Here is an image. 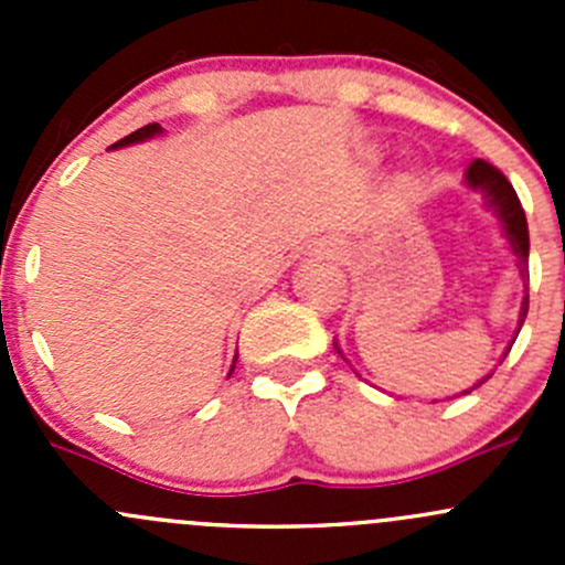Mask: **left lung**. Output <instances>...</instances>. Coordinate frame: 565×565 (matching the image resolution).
<instances>
[{"instance_id": "1", "label": "left lung", "mask_w": 565, "mask_h": 565, "mask_svg": "<svg viewBox=\"0 0 565 565\" xmlns=\"http://www.w3.org/2000/svg\"><path fill=\"white\" fill-rule=\"evenodd\" d=\"M467 185L476 188V191H481L487 207H492L494 213H498L505 237H509L511 248H514V254H516L520 273L522 276H527V254H530L527 221H525V210H522V204H520V199H516V191L511 188V182L505 180L498 169L489 167L487 161H476L470 169H467ZM527 303H530V298L525 295V300H522V311H520V328L527 317ZM516 333H520V330H516ZM487 380L489 377H483L481 383H487ZM478 385H472V388H478ZM470 391H465V393H470Z\"/></svg>"}]
</instances>
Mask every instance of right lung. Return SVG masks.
Segmentation results:
<instances>
[{
  "label": "right lung",
  "instance_id": "add662e5",
  "mask_svg": "<svg viewBox=\"0 0 565 565\" xmlns=\"http://www.w3.org/2000/svg\"><path fill=\"white\" fill-rule=\"evenodd\" d=\"M156 134H161V125L150 122V125H145V128L134 130L130 136H125V139H119L117 145H111V147H125V145H134V141H145V139H150V136H156ZM232 369H235V366H232Z\"/></svg>",
  "mask_w": 565,
  "mask_h": 565
}]
</instances>
